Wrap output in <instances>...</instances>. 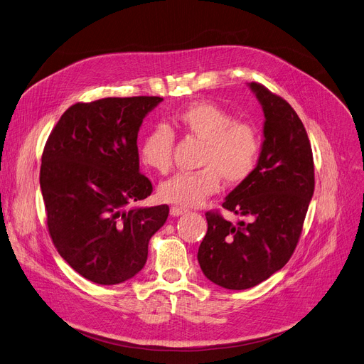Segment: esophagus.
I'll use <instances>...</instances> for the list:
<instances>
[{"instance_id":"34e87169","label":"esophagus","mask_w":364,"mask_h":364,"mask_svg":"<svg viewBox=\"0 0 364 364\" xmlns=\"http://www.w3.org/2000/svg\"><path fill=\"white\" fill-rule=\"evenodd\" d=\"M187 212H188V210L184 209V208H178V206H173V208H171V215H173V216H180V215L187 213Z\"/></svg>"}]
</instances>
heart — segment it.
<instances>
[{
    "label": "heart",
    "mask_w": 364,
    "mask_h": 364,
    "mask_svg": "<svg viewBox=\"0 0 364 364\" xmlns=\"http://www.w3.org/2000/svg\"><path fill=\"white\" fill-rule=\"evenodd\" d=\"M174 127L205 141L198 173H178L159 186L168 203L200 206L220 190L221 177L228 184L243 183L255 171L260 154V136L255 126L235 121L234 115L212 102H193L173 115ZM174 134L166 126L154 127L143 139L141 162L159 174L173 166Z\"/></svg>",
    "instance_id": "1"
}]
</instances>
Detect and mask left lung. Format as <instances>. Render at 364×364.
Wrapping results in <instances>:
<instances>
[{
  "mask_svg": "<svg viewBox=\"0 0 364 364\" xmlns=\"http://www.w3.org/2000/svg\"><path fill=\"white\" fill-rule=\"evenodd\" d=\"M262 105L263 143L255 171L223 208L246 218L237 225L206 212L198 260L205 277L227 289L268 279L291 257L314 191L311 146L297 112L281 96L249 83Z\"/></svg>",
  "mask_w": 364,
  "mask_h": 364,
  "instance_id": "1",
  "label": "left lung"
}]
</instances>
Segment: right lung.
Returning a JSON list of instances; mask_svg holds the SVG:
<instances>
[{"instance_id": "right-lung-1", "label": "right lung", "mask_w": 364, "mask_h": 364, "mask_svg": "<svg viewBox=\"0 0 364 364\" xmlns=\"http://www.w3.org/2000/svg\"><path fill=\"white\" fill-rule=\"evenodd\" d=\"M164 100L104 98L71 105L46 140L41 190L60 256L83 278L121 284L141 271L166 205L137 208L152 183L140 174L137 133Z\"/></svg>"}]
</instances>
